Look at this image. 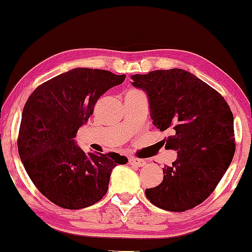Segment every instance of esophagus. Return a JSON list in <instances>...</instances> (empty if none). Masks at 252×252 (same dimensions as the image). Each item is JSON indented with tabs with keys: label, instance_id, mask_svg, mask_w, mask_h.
<instances>
[{
	"label": "esophagus",
	"instance_id": "esophagus-1",
	"mask_svg": "<svg viewBox=\"0 0 252 252\" xmlns=\"http://www.w3.org/2000/svg\"><path fill=\"white\" fill-rule=\"evenodd\" d=\"M129 164L133 165V166H137V167H142L147 164V161L144 159H140V158H135V157H129Z\"/></svg>",
	"mask_w": 252,
	"mask_h": 252
}]
</instances>
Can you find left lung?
<instances>
[{
  "mask_svg": "<svg viewBox=\"0 0 252 252\" xmlns=\"http://www.w3.org/2000/svg\"><path fill=\"white\" fill-rule=\"evenodd\" d=\"M148 96L150 117L159 130H171L166 149L178 156L164 166L159 186L146 189L154 205L172 212L195 208L221 180L235 153L234 118L218 92L181 68L132 75Z\"/></svg>",
  "mask_w": 252,
  "mask_h": 252,
  "instance_id": "8db88e82",
  "label": "left lung"
}]
</instances>
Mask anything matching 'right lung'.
<instances>
[{"label":"right lung","mask_w":252,"mask_h":252,"mask_svg":"<svg viewBox=\"0 0 252 252\" xmlns=\"http://www.w3.org/2000/svg\"><path fill=\"white\" fill-rule=\"evenodd\" d=\"M126 75L78 67L39 86L24 106L18 153L35 187L55 204L78 210L102 199L111 172L128 159L119 154H86L74 137L95 103Z\"/></svg>","instance_id":"1"}]
</instances>
